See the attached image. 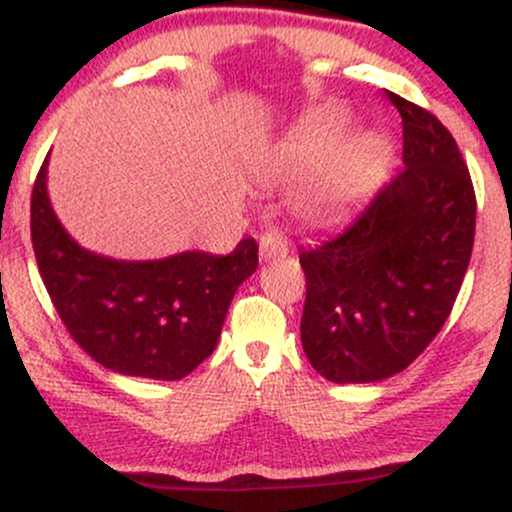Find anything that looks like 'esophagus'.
<instances>
[{
  "label": "esophagus",
  "instance_id": "34e87169",
  "mask_svg": "<svg viewBox=\"0 0 512 512\" xmlns=\"http://www.w3.org/2000/svg\"><path fill=\"white\" fill-rule=\"evenodd\" d=\"M288 255V240L279 229L267 231L260 238V260L264 262H272L279 260V257Z\"/></svg>",
  "mask_w": 512,
  "mask_h": 512
}]
</instances>
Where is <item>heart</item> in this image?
I'll return each mask as SVG.
<instances>
[{"label":"heart","instance_id":"1","mask_svg":"<svg viewBox=\"0 0 512 512\" xmlns=\"http://www.w3.org/2000/svg\"><path fill=\"white\" fill-rule=\"evenodd\" d=\"M348 126L346 109L322 107L293 126L264 159V174L272 181H295L318 166L298 197V207L310 217H341L389 157L384 133L362 128L346 135Z\"/></svg>","mask_w":512,"mask_h":512}]
</instances>
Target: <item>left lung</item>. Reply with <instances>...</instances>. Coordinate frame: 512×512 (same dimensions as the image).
Instances as JSON below:
<instances>
[{"mask_svg":"<svg viewBox=\"0 0 512 512\" xmlns=\"http://www.w3.org/2000/svg\"><path fill=\"white\" fill-rule=\"evenodd\" d=\"M403 119V169L348 229L300 252V338L334 384L403 372L451 315L474 243L477 200L446 126L386 92Z\"/></svg>","mask_w":512,"mask_h":512,"instance_id":"1","label":"left lung"}]
</instances>
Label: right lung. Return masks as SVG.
Returning a JSON list of instances; mask_svg holds the SVG:
<instances>
[{"label":"right lung","instance_id":"1","mask_svg":"<svg viewBox=\"0 0 512 512\" xmlns=\"http://www.w3.org/2000/svg\"><path fill=\"white\" fill-rule=\"evenodd\" d=\"M42 164L30 200V233L45 288L73 341L126 377L176 381L217 348L238 286L257 269V243L231 255L186 250L128 262L85 250L54 214Z\"/></svg>","mask_w":512,"mask_h":512}]
</instances>
